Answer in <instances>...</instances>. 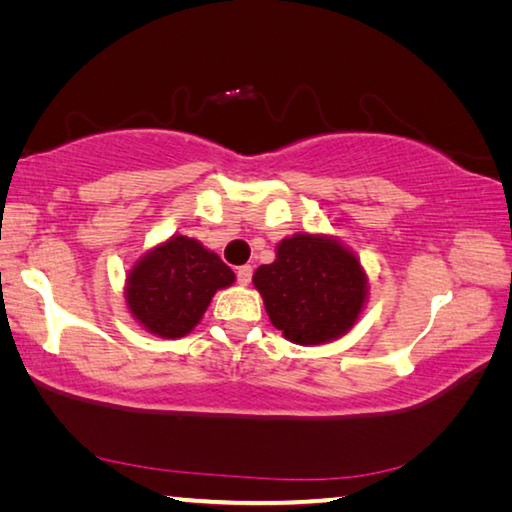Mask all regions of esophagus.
Masks as SVG:
<instances>
[{
  "label": "esophagus",
  "instance_id": "1",
  "mask_svg": "<svg viewBox=\"0 0 512 512\" xmlns=\"http://www.w3.org/2000/svg\"><path fill=\"white\" fill-rule=\"evenodd\" d=\"M250 277H253V266L244 264V266L237 268V280H239L241 284H248Z\"/></svg>",
  "mask_w": 512,
  "mask_h": 512
}]
</instances>
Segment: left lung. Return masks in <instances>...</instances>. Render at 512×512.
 I'll return each instance as SVG.
<instances>
[{
  "instance_id": "left-lung-1",
  "label": "left lung",
  "mask_w": 512,
  "mask_h": 512,
  "mask_svg": "<svg viewBox=\"0 0 512 512\" xmlns=\"http://www.w3.org/2000/svg\"><path fill=\"white\" fill-rule=\"evenodd\" d=\"M253 282L271 323L300 345L339 339L359 318L366 300L359 259L334 239L318 235L280 241L277 259L259 266Z\"/></svg>"
}]
</instances>
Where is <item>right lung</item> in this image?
I'll list each match as a JSON object with an SVG mask.
<instances>
[{"label": "right lung", "mask_w": 512, "mask_h": 512, "mask_svg": "<svg viewBox=\"0 0 512 512\" xmlns=\"http://www.w3.org/2000/svg\"><path fill=\"white\" fill-rule=\"evenodd\" d=\"M232 282L235 273L219 255L196 239L178 235L133 266L126 282V302L151 334L180 339L198 325L214 293Z\"/></svg>", "instance_id": "obj_1"}]
</instances>
